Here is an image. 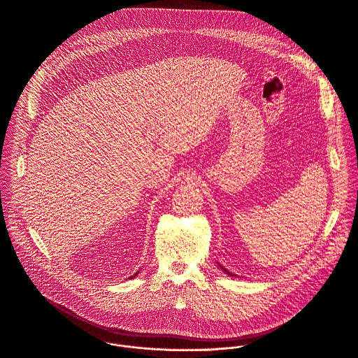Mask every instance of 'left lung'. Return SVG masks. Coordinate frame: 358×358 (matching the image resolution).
<instances>
[{"label":"left lung","mask_w":358,"mask_h":358,"mask_svg":"<svg viewBox=\"0 0 358 358\" xmlns=\"http://www.w3.org/2000/svg\"><path fill=\"white\" fill-rule=\"evenodd\" d=\"M217 266H219V267H220V268H222V270H223V271H224V273H226V274H227V275H230V277H236V275H234V274H231V273H230V271H227V270H226V268H224V267H222V266H220V264H219V263H217Z\"/></svg>","instance_id":"obj_1"}]
</instances>
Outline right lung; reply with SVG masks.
I'll use <instances>...</instances> for the list:
<instances>
[{"mask_svg":"<svg viewBox=\"0 0 358 358\" xmlns=\"http://www.w3.org/2000/svg\"><path fill=\"white\" fill-rule=\"evenodd\" d=\"M138 274H139V271H138V273H136V274H135V275H134V277H136V275H138Z\"/></svg>","mask_w":358,"mask_h":358,"instance_id":"add662e5","label":"right lung"}]
</instances>
